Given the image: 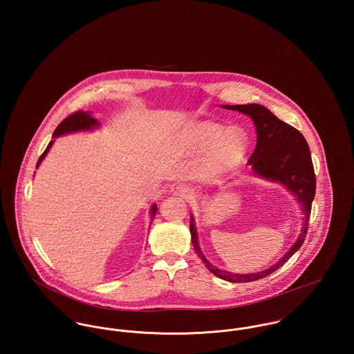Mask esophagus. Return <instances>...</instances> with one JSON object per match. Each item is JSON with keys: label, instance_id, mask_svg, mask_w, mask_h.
<instances>
[{"label": "esophagus", "instance_id": "1", "mask_svg": "<svg viewBox=\"0 0 354 354\" xmlns=\"http://www.w3.org/2000/svg\"><path fill=\"white\" fill-rule=\"evenodd\" d=\"M170 192H171L174 196H181V198H185V199H188V198L192 195L191 189H189L188 187L183 185V184L173 185V187L170 188Z\"/></svg>", "mask_w": 354, "mask_h": 354}]
</instances>
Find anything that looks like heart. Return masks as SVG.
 <instances>
[{"instance_id": "b5f03b06", "label": "heart", "mask_w": 354, "mask_h": 354, "mask_svg": "<svg viewBox=\"0 0 354 354\" xmlns=\"http://www.w3.org/2000/svg\"><path fill=\"white\" fill-rule=\"evenodd\" d=\"M188 143L201 151L208 152L204 156L202 176L208 180L223 177L237 167L245 158L250 149V139L241 129L229 131L215 122H196L188 131Z\"/></svg>"}]
</instances>
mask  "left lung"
I'll return each mask as SVG.
<instances>
[{
  "label": "left lung",
  "instance_id": "8db88e82",
  "mask_svg": "<svg viewBox=\"0 0 354 354\" xmlns=\"http://www.w3.org/2000/svg\"><path fill=\"white\" fill-rule=\"evenodd\" d=\"M222 107L234 111H241L252 118L253 124L256 127L257 142L256 149L248 160V165L252 167L253 173L256 176L285 185L293 194L296 201L301 204L303 209V229L299 239L289 250V252L282 256V259L278 260L270 268L252 274H233L212 266L204 257L199 247L195 221L194 216L191 215L189 229L192 236V244L205 267L221 279L236 283H244L261 279L270 275L271 272L277 271L300 250L308 230L310 207L316 192V177L308 143L296 128L281 121L267 107L257 103L234 106L222 104Z\"/></svg>",
  "mask_w": 354,
  "mask_h": 354
}]
</instances>
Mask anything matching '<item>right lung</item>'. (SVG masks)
<instances>
[{
  "instance_id": "obj_1",
  "label": "right lung",
  "mask_w": 354,
  "mask_h": 354,
  "mask_svg": "<svg viewBox=\"0 0 354 354\" xmlns=\"http://www.w3.org/2000/svg\"><path fill=\"white\" fill-rule=\"evenodd\" d=\"M100 127V122L97 118H94L91 115V113L88 111H76L71 115H68L65 120H62L59 122V125L55 128L54 133H53V138H58V136H62V135H66V133H72V132H82V131H90V129H95ZM54 140H51L50 143L48 145L46 150L44 151V153L39 156L38 162H37V167L41 165V162L44 160V158L48 155V152L51 149ZM156 204H152L151 209V218L153 219L155 214H156Z\"/></svg>"
}]
</instances>
